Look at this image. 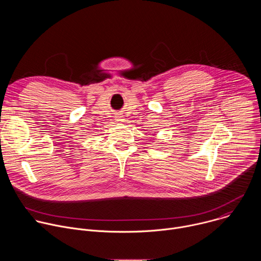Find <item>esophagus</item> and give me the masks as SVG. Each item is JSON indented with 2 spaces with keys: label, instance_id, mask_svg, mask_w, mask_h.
I'll list each match as a JSON object with an SVG mask.
<instances>
[{
  "label": "esophagus",
  "instance_id": "esophagus-1",
  "mask_svg": "<svg viewBox=\"0 0 261 261\" xmlns=\"http://www.w3.org/2000/svg\"><path fill=\"white\" fill-rule=\"evenodd\" d=\"M124 117L122 116V115H118L117 117H116V122H118V123H123L124 122Z\"/></svg>",
  "mask_w": 261,
  "mask_h": 261
}]
</instances>
